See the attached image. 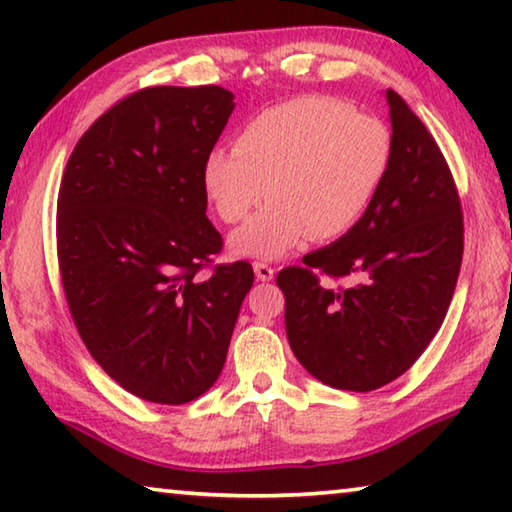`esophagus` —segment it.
I'll list each match as a JSON object with an SVG mask.
<instances>
[{
	"label": "esophagus",
	"mask_w": 512,
	"mask_h": 512,
	"mask_svg": "<svg viewBox=\"0 0 512 512\" xmlns=\"http://www.w3.org/2000/svg\"><path fill=\"white\" fill-rule=\"evenodd\" d=\"M253 268H255V275H257V280H262V282L273 280V275H275V268H273L271 264H266V262H255V264H253Z\"/></svg>",
	"instance_id": "1"
}]
</instances>
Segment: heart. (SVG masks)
Segmentation results:
<instances>
[{
    "label": "heart",
    "instance_id": "heart-1",
    "mask_svg": "<svg viewBox=\"0 0 512 512\" xmlns=\"http://www.w3.org/2000/svg\"><path fill=\"white\" fill-rule=\"evenodd\" d=\"M393 164L384 121L329 97H298L250 117L235 149L203 160V189L223 223H239L273 198L230 239L239 255L273 259L311 237L345 235L375 203Z\"/></svg>",
    "mask_w": 512,
    "mask_h": 512
}]
</instances>
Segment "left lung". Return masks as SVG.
I'll return each mask as SVG.
<instances>
[{
  "instance_id": "8db88e82",
  "label": "left lung",
  "mask_w": 512,
  "mask_h": 512,
  "mask_svg": "<svg viewBox=\"0 0 512 512\" xmlns=\"http://www.w3.org/2000/svg\"><path fill=\"white\" fill-rule=\"evenodd\" d=\"M386 99L393 164L375 203L334 244L277 273L293 354L323 384L354 393L391 384L420 359L463 259L461 198L445 155L400 94Z\"/></svg>"
}]
</instances>
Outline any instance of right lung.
<instances>
[{
    "label": "right lung",
    "mask_w": 512,
    "mask_h": 512,
    "mask_svg": "<svg viewBox=\"0 0 512 512\" xmlns=\"http://www.w3.org/2000/svg\"><path fill=\"white\" fill-rule=\"evenodd\" d=\"M232 99L219 85L128 94L76 142L60 183L69 314L92 359L146 402L187 404L214 384L255 280L248 262L214 264L223 239L205 216L203 160Z\"/></svg>",
    "instance_id": "add662e5"
}]
</instances>
